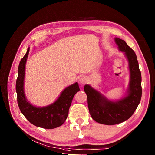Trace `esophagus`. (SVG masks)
<instances>
[{"label":"esophagus","mask_w":155,"mask_h":155,"mask_svg":"<svg viewBox=\"0 0 155 155\" xmlns=\"http://www.w3.org/2000/svg\"><path fill=\"white\" fill-rule=\"evenodd\" d=\"M87 78H86L85 77H81L80 78H79V81H80V83H83V84H84V83H85L86 82H87Z\"/></svg>","instance_id":"obj_1"}]
</instances>
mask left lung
Returning <instances> with one entry per match:
<instances>
[{
	"label": "left lung",
	"instance_id": "8db88e82",
	"mask_svg": "<svg viewBox=\"0 0 155 155\" xmlns=\"http://www.w3.org/2000/svg\"><path fill=\"white\" fill-rule=\"evenodd\" d=\"M115 41L120 51L124 53L128 62L130 81L127 96L112 101L90 85L84 86L91 117L96 122L107 125L117 124L130 118L140 104L142 94L141 75L135 52L123 40L115 38Z\"/></svg>",
	"mask_w": 155,
	"mask_h": 155
}]
</instances>
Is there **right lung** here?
<instances>
[{
    "label": "right lung",
    "mask_w": 155,
    "mask_h": 155,
    "mask_svg": "<svg viewBox=\"0 0 155 155\" xmlns=\"http://www.w3.org/2000/svg\"><path fill=\"white\" fill-rule=\"evenodd\" d=\"M29 47L20 62L18 69V78L15 83L17 101L22 114L31 124L47 129L59 127L66 120L70 107L75 94L80 90L77 82L64 89L53 103L43 107L33 106L25 96L24 81L26 62L29 52Z\"/></svg>",
    "instance_id": "1"
}]
</instances>
